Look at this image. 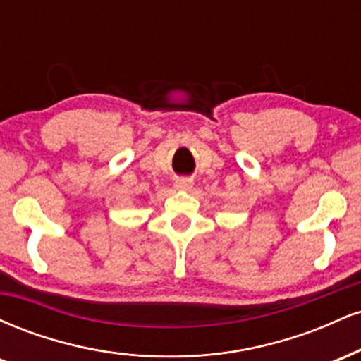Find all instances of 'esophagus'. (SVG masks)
<instances>
[{"label":"esophagus","mask_w":361,"mask_h":361,"mask_svg":"<svg viewBox=\"0 0 361 361\" xmlns=\"http://www.w3.org/2000/svg\"><path fill=\"white\" fill-rule=\"evenodd\" d=\"M193 186V181L188 180V178H180V180L175 181V188L178 192H188Z\"/></svg>","instance_id":"34e87169"}]
</instances>
